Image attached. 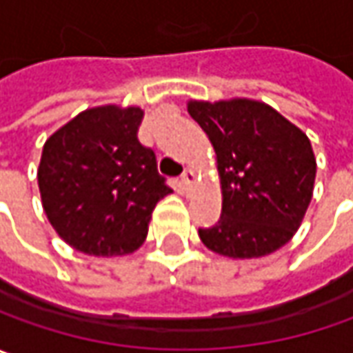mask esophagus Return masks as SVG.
I'll use <instances>...</instances> for the list:
<instances>
[{
	"label": "esophagus",
	"instance_id": "obj_1",
	"mask_svg": "<svg viewBox=\"0 0 353 353\" xmlns=\"http://www.w3.org/2000/svg\"><path fill=\"white\" fill-rule=\"evenodd\" d=\"M193 181H195V174H193L191 170H185V172L181 174V185L185 189H189L193 185Z\"/></svg>",
	"mask_w": 353,
	"mask_h": 353
}]
</instances>
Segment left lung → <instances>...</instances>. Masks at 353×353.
I'll return each instance as SVG.
<instances>
[{"mask_svg": "<svg viewBox=\"0 0 353 353\" xmlns=\"http://www.w3.org/2000/svg\"><path fill=\"white\" fill-rule=\"evenodd\" d=\"M189 115L213 144L223 211L199 228L203 244L228 258H260L291 240L316 176L310 140L270 105L250 99L191 101Z\"/></svg>", "mask_w": 353, "mask_h": 353, "instance_id": "8db88e82", "label": "left lung"}]
</instances>
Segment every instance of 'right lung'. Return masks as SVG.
<instances>
[{
  "mask_svg": "<svg viewBox=\"0 0 353 353\" xmlns=\"http://www.w3.org/2000/svg\"><path fill=\"white\" fill-rule=\"evenodd\" d=\"M142 109H88L44 142L39 189L50 225L72 248L123 256L148 234L156 203L172 193L156 154L140 144Z\"/></svg>",
  "mask_w": 353,
  "mask_h": 353,
  "instance_id": "add662e5",
  "label": "right lung"
}]
</instances>
